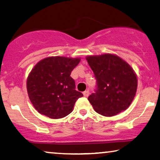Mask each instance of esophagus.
<instances>
[{
  "mask_svg": "<svg viewBox=\"0 0 160 160\" xmlns=\"http://www.w3.org/2000/svg\"><path fill=\"white\" fill-rule=\"evenodd\" d=\"M82 94H83V95H84V97H88V96H89V95H90V92H89V91L88 90H86V91H84V92H82Z\"/></svg>",
  "mask_w": 160,
  "mask_h": 160,
  "instance_id": "esophagus-1",
  "label": "esophagus"
}]
</instances>
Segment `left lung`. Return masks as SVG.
<instances>
[{"label":"left lung","mask_w":160,"mask_h":160,"mask_svg":"<svg viewBox=\"0 0 160 160\" xmlns=\"http://www.w3.org/2000/svg\"><path fill=\"white\" fill-rule=\"evenodd\" d=\"M86 60L97 80V90L88 98L95 112L112 117L131 105L138 89V77L130 65L118 55H88Z\"/></svg>","instance_id":"1"}]
</instances>
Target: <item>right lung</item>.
I'll use <instances>...</instances> for the list:
<instances>
[{"instance_id":"add662e5","label":"right lung","mask_w":160,"mask_h":160,"mask_svg":"<svg viewBox=\"0 0 160 160\" xmlns=\"http://www.w3.org/2000/svg\"><path fill=\"white\" fill-rule=\"evenodd\" d=\"M80 58L51 56L37 63L27 78L26 88L30 102L38 112L59 119L72 112L81 92L75 90L71 72Z\"/></svg>"}]
</instances>
